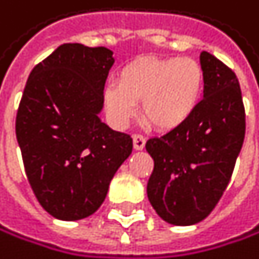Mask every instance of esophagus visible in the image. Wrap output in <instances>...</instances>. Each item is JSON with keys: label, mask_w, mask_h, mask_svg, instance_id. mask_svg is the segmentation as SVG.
I'll list each match as a JSON object with an SVG mask.
<instances>
[{"label": "esophagus", "mask_w": 259, "mask_h": 259, "mask_svg": "<svg viewBox=\"0 0 259 259\" xmlns=\"http://www.w3.org/2000/svg\"><path fill=\"white\" fill-rule=\"evenodd\" d=\"M144 144H146V138L140 134H135L134 135V147L137 149V151H141V149L144 147Z\"/></svg>", "instance_id": "1"}]
</instances>
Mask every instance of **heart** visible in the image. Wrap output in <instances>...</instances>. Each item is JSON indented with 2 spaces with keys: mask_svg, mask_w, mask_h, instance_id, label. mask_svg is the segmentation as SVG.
I'll return each instance as SVG.
<instances>
[{
  "mask_svg": "<svg viewBox=\"0 0 259 259\" xmlns=\"http://www.w3.org/2000/svg\"><path fill=\"white\" fill-rule=\"evenodd\" d=\"M205 76L193 59H141L127 65L118 82L105 87L104 105L110 119L122 127L141 101V115L158 131H174L197 110Z\"/></svg>",
  "mask_w": 259,
  "mask_h": 259,
  "instance_id": "obj_1",
  "label": "heart"
}]
</instances>
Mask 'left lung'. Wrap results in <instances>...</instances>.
I'll return each mask as SVG.
<instances>
[{
    "label": "left lung",
    "mask_w": 259,
    "mask_h": 259,
    "mask_svg": "<svg viewBox=\"0 0 259 259\" xmlns=\"http://www.w3.org/2000/svg\"><path fill=\"white\" fill-rule=\"evenodd\" d=\"M203 99L183 125L151 138L154 158L147 197L172 225H193L213 211L233 174L245 135V112L236 74L213 54H200Z\"/></svg>",
    "instance_id": "8db88e82"
}]
</instances>
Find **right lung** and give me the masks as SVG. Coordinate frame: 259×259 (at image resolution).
Segmentation results:
<instances>
[{
  "mask_svg": "<svg viewBox=\"0 0 259 259\" xmlns=\"http://www.w3.org/2000/svg\"><path fill=\"white\" fill-rule=\"evenodd\" d=\"M104 46L65 43L34 66L17 112L24 171L45 210L79 221L102 205L132 138L101 121L104 85L113 65Z\"/></svg>",
  "mask_w": 259,
  "mask_h": 259,
  "instance_id": "add662e5",
  "label": "right lung"
}]
</instances>
